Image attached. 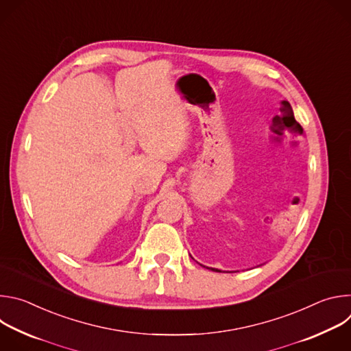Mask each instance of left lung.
Wrapping results in <instances>:
<instances>
[{
    "label": "left lung",
    "mask_w": 351,
    "mask_h": 351,
    "mask_svg": "<svg viewBox=\"0 0 351 351\" xmlns=\"http://www.w3.org/2000/svg\"><path fill=\"white\" fill-rule=\"evenodd\" d=\"M207 269H211V271H214V272H222L221 269H217V268H208V267H207Z\"/></svg>",
    "instance_id": "1"
}]
</instances>
